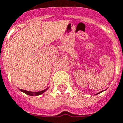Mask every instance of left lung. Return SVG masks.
I'll use <instances>...</instances> for the list:
<instances>
[{
  "mask_svg": "<svg viewBox=\"0 0 123 123\" xmlns=\"http://www.w3.org/2000/svg\"><path fill=\"white\" fill-rule=\"evenodd\" d=\"M101 92H99V93H98V94H99V93H101Z\"/></svg>",
  "mask_w": 123,
  "mask_h": 123,
  "instance_id": "1",
  "label": "left lung"
}]
</instances>
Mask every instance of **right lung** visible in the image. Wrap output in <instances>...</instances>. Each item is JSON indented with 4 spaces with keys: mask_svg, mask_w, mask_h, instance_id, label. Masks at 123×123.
<instances>
[{
    "mask_svg": "<svg viewBox=\"0 0 123 123\" xmlns=\"http://www.w3.org/2000/svg\"><path fill=\"white\" fill-rule=\"evenodd\" d=\"M48 89V88H47L45 90H43L42 91H39V92H31V91H27V90H22V89H20L21 92H24L25 94L29 95V96H38V95H40V94H43V92H45Z\"/></svg>",
    "mask_w": 123,
    "mask_h": 123,
    "instance_id": "obj_1",
    "label": "right lung"
}]
</instances>
